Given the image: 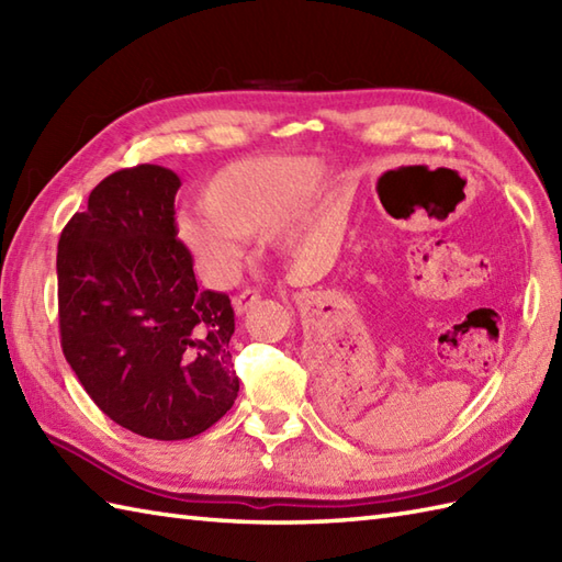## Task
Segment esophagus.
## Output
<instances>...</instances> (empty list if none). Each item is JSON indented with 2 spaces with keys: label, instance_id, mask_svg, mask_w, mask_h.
<instances>
[{
  "label": "esophagus",
  "instance_id": "1",
  "mask_svg": "<svg viewBox=\"0 0 562 562\" xmlns=\"http://www.w3.org/2000/svg\"><path fill=\"white\" fill-rule=\"evenodd\" d=\"M258 302H260V292H258V290H244V292L238 294L236 300H234L236 314H238V316H241V314H248L250 308H254Z\"/></svg>",
  "mask_w": 562,
  "mask_h": 562
}]
</instances>
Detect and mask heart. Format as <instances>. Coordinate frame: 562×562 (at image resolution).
Here are the masks:
<instances>
[{
	"mask_svg": "<svg viewBox=\"0 0 562 562\" xmlns=\"http://www.w3.org/2000/svg\"><path fill=\"white\" fill-rule=\"evenodd\" d=\"M324 173L326 166L316 157H266L224 166L202 188L205 207L178 217V236L210 278H232L244 260L246 238L266 236L282 223V241H300L312 222L306 202Z\"/></svg>",
	"mask_w": 562,
	"mask_h": 562,
	"instance_id": "obj_1",
	"label": "heart"
}]
</instances>
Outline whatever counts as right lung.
<instances>
[{
	"mask_svg": "<svg viewBox=\"0 0 562 562\" xmlns=\"http://www.w3.org/2000/svg\"><path fill=\"white\" fill-rule=\"evenodd\" d=\"M181 178L157 164L115 171L57 244L59 336L83 391L147 439L205 432L238 393L229 296L200 290L176 238Z\"/></svg>",
	"mask_w": 562,
	"mask_h": 562,
	"instance_id": "1",
	"label": "right lung"
}]
</instances>
